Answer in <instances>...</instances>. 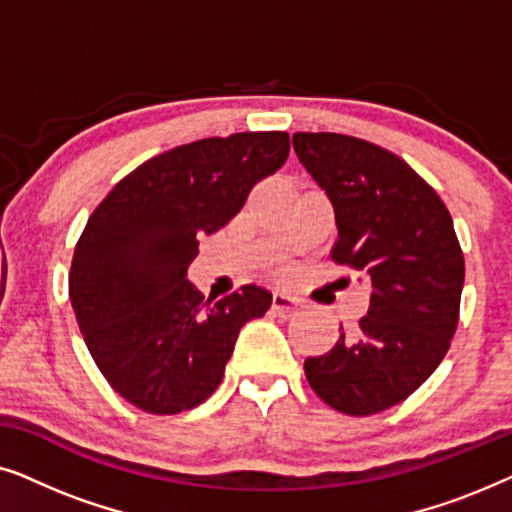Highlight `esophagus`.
I'll use <instances>...</instances> for the list:
<instances>
[{
  "label": "esophagus",
  "instance_id": "obj_1",
  "mask_svg": "<svg viewBox=\"0 0 512 512\" xmlns=\"http://www.w3.org/2000/svg\"><path fill=\"white\" fill-rule=\"evenodd\" d=\"M272 310H275L279 317L289 319V317H293V314H298V300L277 291L275 296H272Z\"/></svg>",
  "mask_w": 512,
  "mask_h": 512
}]
</instances>
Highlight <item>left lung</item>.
I'll list each match as a JSON object with an SVG mask.
<instances>
[{
  "mask_svg": "<svg viewBox=\"0 0 512 512\" xmlns=\"http://www.w3.org/2000/svg\"><path fill=\"white\" fill-rule=\"evenodd\" d=\"M293 151L333 202L331 258L370 286L368 314L305 377L321 401L366 417L401 403L445 359L464 289L452 216L403 158L338 132H296Z\"/></svg>",
  "mask_w": 512,
  "mask_h": 512,
  "instance_id": "8db88e82",
  "label": "left lung"
}]
</instances>
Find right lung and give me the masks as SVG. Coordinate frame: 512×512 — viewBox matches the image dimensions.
<instances>
[{"instance_id":"obj_1","label":"right lung","mask_w":512,"mask_h":512,"mask_svg":"<svg viewBox=\"0 0 512 512\" xmlns=\"http://www.w3.org/2000/svg\"><path fill=\"white\" fill-rule=\"evenodd\" d=\"M289 149L286 132L198 139L146 160L90 214L69 300L100 373L135 408L177 415L207 401L240 328L268 312L261 286L212 303L186 270L198 237L226 226Z\"/></svg>"}]
</instances>
